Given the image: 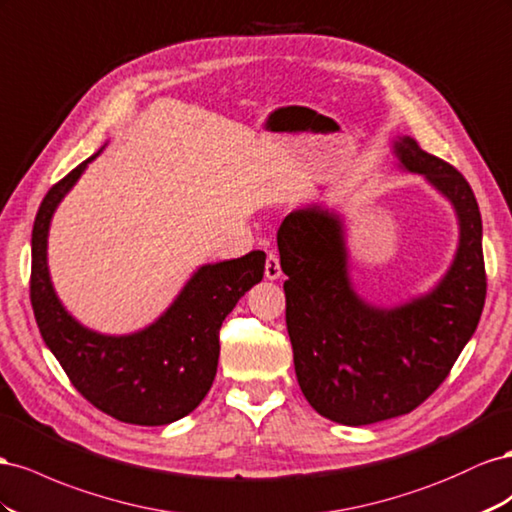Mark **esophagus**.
Instances as JSON below:
<instances>
[{"mask_svg":"<svg viewBox=\"0 0 512 512\" xmlns=\"http://www.w3.org/2000/svg\"><path fill=\"white\" fill-rule=\"evenodd\" d=\"M266 279L268 281H276V279H281V274H283V270H281V261H279V255L276 253H268V259H266Z\"/></svg>","mask_w":512,"mask_h":512,"instance_id":"34e87169","label":"esophagus"}]
</instances>
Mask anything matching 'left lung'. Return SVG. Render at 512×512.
<instances>
[{"label": "left lung", "mask_w": 512, "mask_h": 512, "mask_svg": "<svg viewBox=\"0 0 512 512\" xmlns=\"http://www.w3.org/2000/svg\"><path fill=\"white\" fill-rule=\"evenodd\" d=\"M397 169L416 173L457 218L450 266L425 294L382 306L358 294L345 218L311 203L276 233L287 332L300 390L313 410L347 427L410 414L437 390L478 326L487 281L483 221L470 184L407 135L392 139Z\"/></svg>", "instance_id": "1"}]
</instances>
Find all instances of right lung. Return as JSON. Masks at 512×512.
<instances>
[{"label":"right lung","mask_w":512,"mask_h":512,"mask_svg":"<svg viewBox=\"0 0 512 512\" xmlns=\"http://www.w3.org/2000/svg\"><path fill=\"white\" fill-rule=\"evenodd\" d=\"M102 148L42 199L32 231V306L51 354L83 397L115 420L160 427L191 414L218 367V330L248 289L264 279L266 253L199 266L152 324L128 334L83 326L62 304L49 272V231L57 206Z\"/></svg>","instance_id":"add662e5"}]
</instances>
